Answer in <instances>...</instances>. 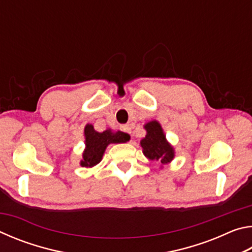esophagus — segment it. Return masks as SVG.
Wrapping results in <instances>:
<instances>
[{
    "instance_id": "1",
    "label": "esophagus",
    "mask_w": 252,
    "mask_h": 252,
    "mask_svg": "<svg viewBox=\"0 0 252 252\" xmlns=\"http://www.w3.org/2000/svg\"><path fill=\"white\" fill-rule=\"evenodd\" d=\"M121 130L126 132V133H130V134H131V132H132V131H131V126H130V125L122 126H121Z\"/></svg>"
}]
</instances>
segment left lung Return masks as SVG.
I'll use <instances>...</instances> for the list:
<instances>
[{
    "mask_svg": "<svg viewBox=\"0 0 252 252\" xmlns=\"http://www.w3.org/2000/svg\"><path fill=\"white\" fill-rule=\"evenodd\" d=\"M147 134L140 141L143 155L149 160L159 162L161 168L164 164L170 163L176 156L174 148L165 138L164 131L159 121L152 120L143 126Z\"/></svg>",
    "mask_w": 252,
    "mask_h": 252,
    "instance_id": "8db88e82",
    "label": "left lung"
}]
</instances>
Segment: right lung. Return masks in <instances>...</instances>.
I'll return each instance as SVG.
<instances>
[{
	"label": "right lung",
	"mask_w": 252,
	"mask_h": 252,
	"mask_svg": "<svg viewBox=\"0 0 252 252\" xmlns=\"http://www.w3.org/2000/svg\"><path fill=\"white\" fill-rule=\"evenodd\" d=\"M84 139L85 148L80 165L83 168H93L100 163L109 144L126 143L130 140V135L122 131H113L111 129L97 132L92 125H87L84 127Z\"/></svg>",
	"instance_id": "right-lung-1"
}]
</instances>
